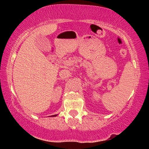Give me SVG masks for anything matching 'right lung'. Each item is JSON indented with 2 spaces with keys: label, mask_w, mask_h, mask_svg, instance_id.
<instances>
[{
  "label": "right lung",
  "mask_w": 149,
  "mask_h": 149,
  "mask_svg": "<svg viewBox=\"0 0 149 149\" xmlns=\"http://www.w3.org/2000/svg\"><path fill=\"white\" fill-rule=\"evenodd\" d=\"M56 116H57V115H52V117H56Z\"/></svg>",
  "instance_id": "right-lung-1"
}]
</instances>
